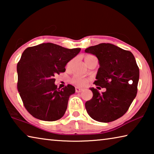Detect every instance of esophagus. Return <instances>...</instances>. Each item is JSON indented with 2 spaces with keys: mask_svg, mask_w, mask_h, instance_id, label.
<instances>
[{
  "mask_svg": "<svg viewBox=\"0 0 154 154\" xmlns=\"http://www.w3.org/2000/svg\"><path fill=\"white\" fill-rule=\"evenodd\" d=\"M83 90V89H82V88H75V92H76L77 93H79V92H82Z\"/></svg>",
  "mask_w": 154,
  "mask_h": 154,
  "instance_id": "1",
  "label": "esophagus"
}]
</instances>
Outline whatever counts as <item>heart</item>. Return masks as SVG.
Segmentation results:
<instances>
[{"label": "heart", "instance_id": "b5f03b06", "mask_svg": "<svg viewBox=\"0 0 154 154\" xmlns=\"http://www.w3.org/2000/svg\"><path fill=\"white\" fill-rule=\"evenodd\" d=\"M94 58H95L94 56H92V55H90V54H88V55H86L85 56V64L87 63L88 61H90L91 59H92ZM72 61H71L69 62V64H68V66H70V65L71 64ZM72 82L75 84L77 86H84L86 84L87 82H88V80L86 79H85V78H82V77H75L72 78Z\"/></svg>", "mask_w": 154, "mask_h": 154}]
</instances>
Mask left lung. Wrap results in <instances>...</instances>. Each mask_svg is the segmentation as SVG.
<instances>
[{
  "instance_id": "obj_1",
  "label": "left lung",
  "mask_w": 154,
  "mask_h": 154,
  "mask_svg": "<svg viewBox=\"0 0 154 154\" xmlns=\"http://www.w3.org/2000/svg\"><path fill=\"white\" fill-rule=\"evenodd\" d=\"M85 52L97 57L100 67L94 83L106 88L102 93L90 88L93 97L85 104L88 113L97 122L116 120L126 113L137 96L139 69L134 56L111 43L89 47Z\"/></svg>"
}]
</instances>
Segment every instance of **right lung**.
Instances as JSON below:
<instances>
[{
    "label": "right lung",
    "mask_w": 154,
    "mask_h": 154,
    "mask_svg": "<svg viewBox=\"0 0 154 154\" xmlns=\"http://www.w3.org/2000/svg\"><path fill=\"white\" fill-rule=\"evenodd\" d=\"M81 51L51 43L25 49L17 65V90L26 110L40 120L60 119L67 109L75 88L69 84L57 88L54 77L65 72V66Z\"/></svg>",
    "instance_id": "obj_1"
}]
</instances>
